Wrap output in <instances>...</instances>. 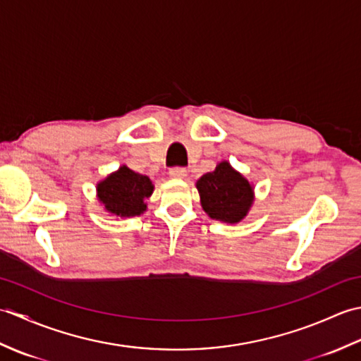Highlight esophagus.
Wrapping results in <instances>:
<instances>
[{
  "label": "esophagus",
  "mask_w": 361,
  "mask_h": 361,
  "mask_svg": "<svg viewBox=\"0 0 361 361\" xmlns=\"http://www.w3.org/2000/svg\"><path fill=\"white\" fill-rule=\"evenodd\" d=\"M169 175H171L172 178H186L188 171L185 167H173L169 171Z\"/></svg>",
  "instance_id": "obj_1"
}]
</instances>
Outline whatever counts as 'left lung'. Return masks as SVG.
I'll use <instances>...</instances> for the list:
<instances>
[{"label":"left lung","instance_id":"1","mask_svg":"<svg viewBox=\"0 0 361 361\" xmlns=\"http://www.w3.org/2000/svg\"><path fill=\"white\" fill-rule=\"evenodd\" d=\"M203 211L214 220L225 224H239L255 202V190L245 176L221 161L212 172L197 181Z\"/></svg>","mask_w":361,"mask_h":361}]
</instances>
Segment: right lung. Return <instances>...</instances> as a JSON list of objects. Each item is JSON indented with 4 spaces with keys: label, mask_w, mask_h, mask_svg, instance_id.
<instances>
[{
    "label": "right lung",
    "mask_w": 361,
    "mask_h": 361,
    "mask_svg": "<svg viewBox=\"0 0 361 361\" xmlns=\"http://www.w3.org/2000/svg\"><path fill=\"white\" fill-rule=\"evenodd\" d=\"M153 192L149 176L136 173L127 166H121L116 172L97 183V198L105 211L116 217H135L147 209L144 203Z\"/></svg>",
    "instance_id": "add662e5"
}]
</instances>
